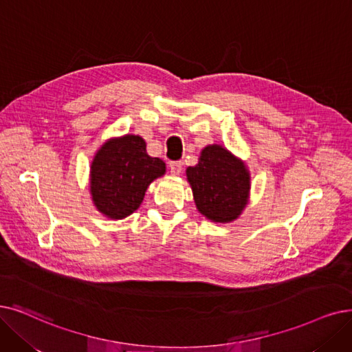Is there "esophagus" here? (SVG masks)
Here are the masks:
<instances>
[{"label": "esophagus", "instance_id": "34e87169", "mask_svg": "<svg viewBox=\"0 0 352 352\" xmlns=\"http://www.w3.org/2000/svg\"><path fill=\"white\" fill-rule=\"evenodd\" d=\"M182 171V162L181 161H171L170 162V173L173 175H179Z\"/></svg>", "mask_w": 352, "mask_h": 352}]
</instances>
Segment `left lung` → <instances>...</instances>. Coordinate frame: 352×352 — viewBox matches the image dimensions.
<instances>
[{"label": "left lung", "mask_w": 352, "mask_h": 352, "mask_svg": "<svg viewBox=\"0 0 352 352\" xmlns=\"http://www.w3.org/2000/svg\"><path fill=\"white\" fill-rule=\"evenodd\" d=\"M186 174L197 210L212 223L237 220L249 204V168L223 145L203 148L197 165L188 166Z\"/></svg>", "instance_id": "8db88e82"}]
</instances>
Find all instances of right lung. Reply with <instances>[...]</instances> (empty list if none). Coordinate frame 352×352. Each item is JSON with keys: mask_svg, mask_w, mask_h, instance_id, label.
<instances>
[{"mask_svg": "<svg viewBox=\"0 0 352 352\" xmlns=\"http://www.w3.org/2000/svg\"><path fill=\"white\" fill-rule=\"evenodd\" d=\"M164 174L165 162L146 154L140 135L111 138L90 164L91 201L104 217L122 220L140 208L151 182Z\"/></svg>", "mask_w": 352, "mask_h": 352, "instance_id": "1", "label": "right lung"}]
</instances>
